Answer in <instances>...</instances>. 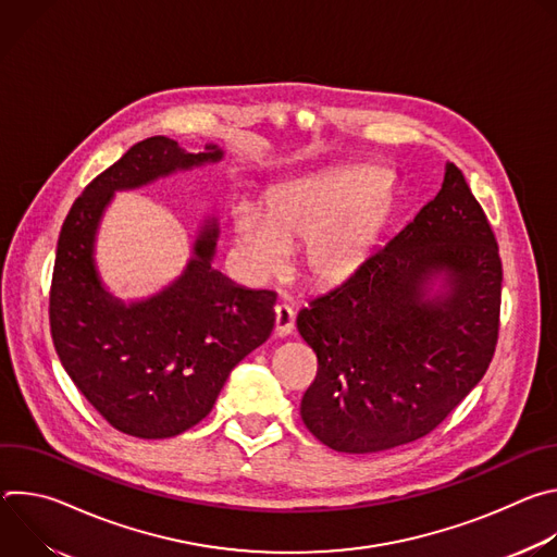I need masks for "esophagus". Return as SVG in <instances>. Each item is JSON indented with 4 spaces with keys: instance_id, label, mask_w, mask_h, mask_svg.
Instances as JSON below:
<instances>
[{
    "instance_id": "obj_1",
    "label": "esophagus",
    "mask_w": 557,
    "mask_h": 557,
    "mask_svg": "<svg viewBox=\"0 0 557 557\" xmlns=\"http://www.w3.org/2000/svg\"><path fill=\"white\" fill-rule=\"evenodd\" d=\"M295 324V312L288 304H277L275 306V335L277 337H288L293 333Z\"/></svg>"
}]
</instances>
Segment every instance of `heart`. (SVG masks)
Returning <instances> with one entry per match:
<instances>
[{
    "label": "heart",
    "instance_id": "1",
    "mask_svg": "<svg viewBox=\"0 0 557 557\" xmlns=\"http://www.w3.org/2000/svg\"><path fill=\"white\" fill-rule=\"evenodd\" d=\"M394 207V185L372 170L312 174L273 187L267 211L249 200L237 202L233 237L256 277L282 275L293 247L306 245L308 277L337 286L376 249Z\"/></svg>",
    "mask_w": 557,
    "mask_h": 557
}]
</instances>
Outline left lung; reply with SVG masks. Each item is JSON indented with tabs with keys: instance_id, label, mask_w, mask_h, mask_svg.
Here are the masks:
<instances>
[{
	"instance_id": "8db88e82",
	"label": "left lung",
	"mask_w": 557,
	"mask_h": 557,
	"mask_svg": "<svg viewBox=\"0 0 557 557\" xmlns=\"http://www.w3.org/2000/svg\"><path fill=\"white\" fill-rule=\"evenodd\" d=\"M503 264L462 172L337 288L301 308L317 355L301 421L335 451L372 454L430 434L487 372Z\"/></svg>"
}]
</instances>
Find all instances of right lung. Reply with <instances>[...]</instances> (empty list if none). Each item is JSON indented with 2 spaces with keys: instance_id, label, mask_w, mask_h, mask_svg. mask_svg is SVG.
Masks as SVG:
<instances>
[{
  "instance_id": "right-lung-1",
  "label": "right lung",
  "mask_w": 557,
  "mask_h": 557,
  "mask_svg": "<svg viewBox=\"0 0 557 557\" xmlns=\"http://www.w3.org/2000/svg\"><path fill=\"white\" fill-rule=\"evenodd\" d=\"M222 156L213 143L191 153L168 136L145 138L84 189L59 233L50 288L54 350L95 410L136 438H170L200 423L231 370L275 324L273 290L233 284L211 267L220 235L211 215L185 271L161 293L125 304L97 269V233L116 191Z\"/></svg>"
}]
</instances>
